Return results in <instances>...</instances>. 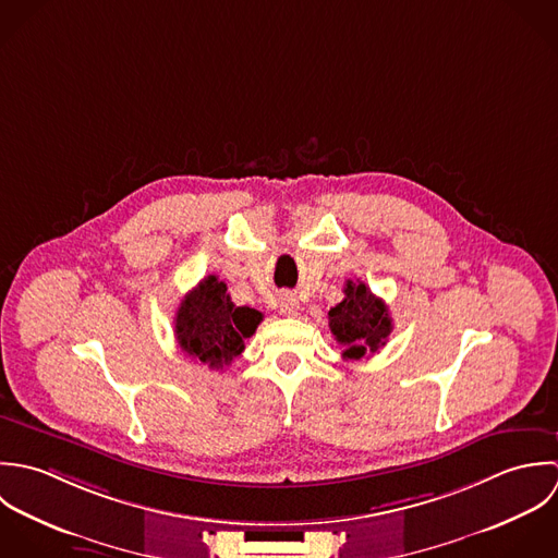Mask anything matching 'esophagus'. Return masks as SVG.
Wrapping results in <instances>:
<instances>
[{
	"label": "esophagus",
	"mask_w": 558,
	"mask_h": 558,
	"mask_svg": "<svg viewBox=\"0 0 558 558\" xmlns=\"http://www.w3.org/2000/svg\"><path fill=\"white\" fill-rule=\"evenodd\" d=\"M278 308H280V315H284V317H295L298 311H300V304H298V300H295L293 295H282V298L278 300Z\"/></svg>",
	"instance_id": "34e87169"
}]
</instances>
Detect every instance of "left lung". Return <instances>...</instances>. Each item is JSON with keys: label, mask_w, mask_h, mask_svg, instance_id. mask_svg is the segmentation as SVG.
I'll use <instances>...</instances> for the list:
<instances>
[{"label": "left lung", "mask_w": 558, "mask_h": 558, "mask_svg": "<svg viewBox=\"0 0 558 558\" xmlns=\"http://www.w3.org/2000/svg\"><path fill=\"white\" fill-rule=\"evenodd\" d=\"M328 326L336 342L344 347V360L377 353L392 332V319L384 300L373 295L364 282L353 280L344 284V300L330 308Z\"/></svg>", "instance_id": "obj_1"}]
</instances>
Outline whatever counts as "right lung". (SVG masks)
I'll use <instances>...</instances> for the list:
<instances>
[{"label": "right lung", "mask_w": 558, "mask_h": 558, "mask_svg": "<svg viewBox=\"0 0 558 558\" xmlns=\"http://www.w3.org/2000/svg\"><path fill=\"white\" fill-rule=\"evenodd\" d=\"M263 315L250 306H234L218 276H207L192 289L174 319L179 347L214 371L228 366L245 349Z\"/></svg>", "instance_id": "right-lung-1"}]
</instances>
